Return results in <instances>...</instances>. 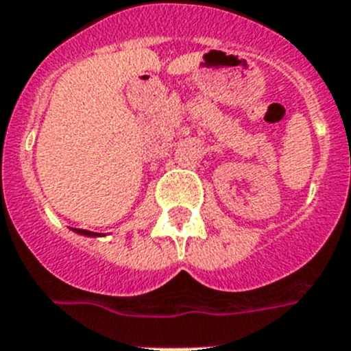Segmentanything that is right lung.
I'll list each match as a JSON object with an SVG mask.
<instances>
[{
    "instance_id": "add662e5",
    "label": "right lung",
    "mask_w": 351,
    "mask_h": 351,
    "mask_svg": "<svg viewBox=\"0 0 351 351\" xmlns=\"http://www.w3.org/2000/svg\"><path fill=\"white\" fill-rule=\"evenodd\" d=\"M75 232H78V234H84V235H90V237H94V235H98V234H94V232L82 230V228H75Z\"/></svg>"
}]
</instances>
